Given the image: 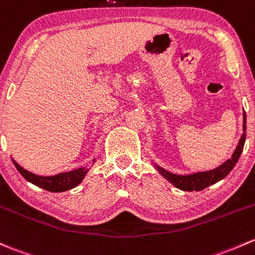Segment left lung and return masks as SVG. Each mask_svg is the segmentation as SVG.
<instances>
[{"mask_svg": "<svg viewBox=\"0 0 255 255\" xmlns=\"http://www.w3.org/2000/svg\"><path fill=\"white\" fill-rule=\"evenodd\" d=\"M246 141V112H243V134L241 136L240 141H238V145L232 154L231 159H229L227 161H225L222 165H220L219 167L214 168L210 171H204V172H197L192 173V175H175V173H171L168 171H166L165 168L156 166L157 171L161 173L162 177H165L170 183H172L176 188L181 189V191L186 192H193V191H202V189L206 188V187L211 186V184H215L216 182L221 181L222 178H225L230 172L232 171V168L235 167V165L237 163L238 159H240L241 154H242L243 146H245Z\"/></svg>", "mask_w": 255, "mask_h": 255, "instance_id": "left-lung-1", "label": "left lung"}]
</instances>
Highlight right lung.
Wrapping results in <instances>:
<instances>
[{"label": "right lung", "instance_id": "add662e5", "mask_svg": "<svg viewBox=\"0 0 255 255\" xmlns=\"http://www.w3.org/2000/svg\"><path fill=\"white\" fill-rule=\"evenodd\" d=\"M13 163L19 171V173L24 178L30 183L35 184V186L40 187L42 189H46L49 192H64L68 189L74 188L77 187L80 182L83 181L85 175L89 170L85 167H79L77 170L68 171V172L58 173L55 176H37L35 173L29 172L28 170L23 168L19 163H17L12 159ZM95 161V160H94Z\"/></svg>", "mask_w": 255, "mask_h": 255}]
</instances>
